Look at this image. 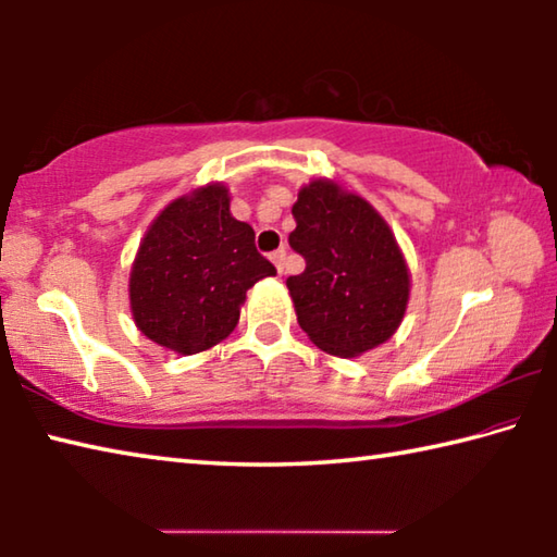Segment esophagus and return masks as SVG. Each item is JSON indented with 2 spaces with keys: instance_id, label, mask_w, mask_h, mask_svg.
I'll use <instances>...</instances> for the list:
<instances>
[{
  "instance_id": "esophagus-1",
  "label": "esophagus",
  "mask_w": 557,
  "mask_h": 557,
  "mask_svg": "<svg viewBox=\"0 0 557 557\" xmlns=\"http://www.w3.org/2000/svg\"><path fill=\"white\" fill-rule=\"evenodd\" d=\"M285 256H287V250L285 248H280V250H275L270 256V260L275 262V268H277V272L282 275V272H285Z\"/></svg>"
}]
</instances>
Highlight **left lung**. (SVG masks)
<instances>
[{"label": "left lung", "instance_id": "obj_1", "mask_svg": "<svg viewBox=\"0 0 557 557\" xmlns=\"http://www.w3.org/2000/svg\"><path fill=\"white\" fill-rule=\"evenodd\" d=\"M292 250L305 258L287 277L297 322L326 354L361 356L395 334L410 295L403 252L379 213L334 182H312L292 206Z\"/></svg>", "mask_w": 557, "mask_h": 557}]
</instances>
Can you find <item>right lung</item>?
<instances>
[{
    "label": "right lung",
    "instance_id": "obj_1",
    "mask_svg": "<svg viewBox=\"0 0 557 557\" xmlns=\"http://www.w3.org/2000/svg\"><path fill=\"white\" fill-rule=\"evenodd\" d=\"M272 275L256 231L231 215L228 188H196L149 225L129 275L132 317L154 344L199 354L233 332L245 292Z\"/></svg>",
    "mask_w": 557,
    "mask_h": 557
}]
</instances>
